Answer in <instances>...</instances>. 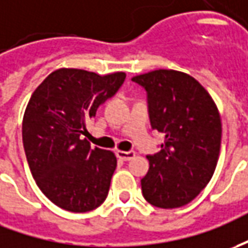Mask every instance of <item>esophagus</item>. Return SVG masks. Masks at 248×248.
Masks as SVG:
<instances>
[{"mask_svg": "<svg viewBox=\"0 0 248 248\" xmlns=\"http://www.w3.org/2000/svg\"><path fill=\"white\" fill-rule=\"evenodd\" d=\"M117 156L121 160H124V161H129V160L134 159L136 152H133V151H129V152H124V151H118Z\"/></svg>", "mask_w": 248, "mask_h": 248, "instance_id": "obj_1", "label": "esophagus"}]
</instances>
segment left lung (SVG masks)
<instances>
[{
	"label": "left lung",
	"mask_w": 248,
	"mask_h": 248,
	"mask_svg": "<svg viewBox=\"0 0 248 248\" xmlns=\"http://www.w3.org/2000/svg\"><path fill=\"white\" fill-rule=\"evenodd\" d=\"M146 91L152 129L164 133L160 152L146 156L142 195L153 206L181 208L212 179L221 145V119L194 77L159 69L131 78Z\"/></svg>",
	"instance_id": "1"
}]
</instances>
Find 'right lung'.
<instances>
[{
    "instance_id": "right-lung-1",
    "label": "right lung",
    "mask_w": 248,
    "mask_h": 248,
    "mask_svg": "<svg viewBox=\"0 0 248 248\" xmlns=\"http://www.w3.org/2000/svg\"><path fill=\"white\" fill-rule=\"evenodd\" d=\"M126 75L62 67L32 93L23 118V145L38 187L57 206L84 213L107 198L117 157L92 148L87 124L118 92Z\"/></svg>"
}]
</instances>
